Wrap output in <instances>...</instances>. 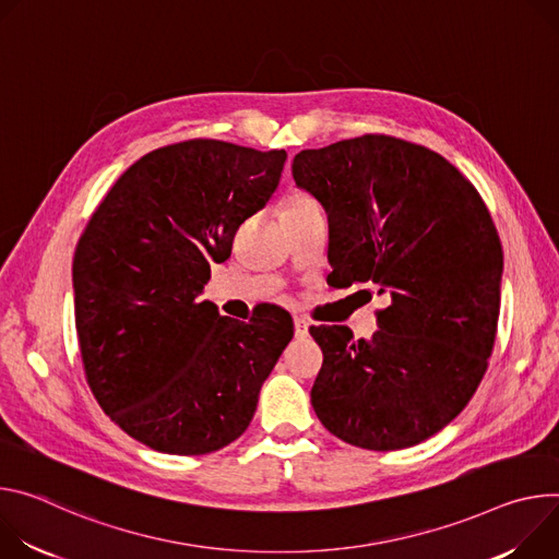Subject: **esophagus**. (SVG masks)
<instances>
[{"label":"esophagus","mask_w":559,"mask_h":559,"mask_svg":"<svg viewBox=\"0 0 559 559\" xmlns=\"http://www.w3.org/2000/svg\"><path fill=\"white\" fill-rule=\"evenodd\" d=\"M293 324H295V337L304 340L308 335V322L304 318H295Z\"/></svg>","instance_id":"34e87169"}]
</instances>
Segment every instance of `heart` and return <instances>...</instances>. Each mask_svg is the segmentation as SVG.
<instances>
[{"label":"heart","instance_id":"obj_1","mask_svg":"<svg viewBox=\"0 0 559 559\" xmlns=\"http://www.w3.org/2000/svg\"><path fill=\"white\" fill-rule=\"evenodd\" d=\"M306 204H316V202L311 198H306V195H295L288 206H306Z\"/></svg>","mask_w":559,"mask_h":559}]
</instances>
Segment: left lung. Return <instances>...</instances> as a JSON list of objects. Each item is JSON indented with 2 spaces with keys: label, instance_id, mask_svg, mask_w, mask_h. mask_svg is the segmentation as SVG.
Here are the masks:
<instances>
[{
  "label": "left lung",
  "instance_id": "8db88e82",
  "mask_svg": "<svg viewBox=\"0 0 559 559\" xmlns=\"http://www.w3.org/2000/svg\"><path fill=\"white\" fill-rule=\"evenodd\" d=\"M329 215L335 286H378L380 331L311 326L324 364L311 391L335 438L397 451L436 436L477 391L500 316L502 243L473 183L442 155L361 135L293 159Z\"/></svg>",
  "mask_w": 559,
  "mask_h": 559
}]
</instances>
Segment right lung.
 <instances>
[{
    "mask_svg": "<svg viewBox=\"0 0 559 559\" xmlns=\"http://www.w3.org/2000/svg\"><path fill=\"white\" fill-rule=\"evenodd\" d=\"M286 151L219 140L157 148L115 181L73 260L75 326L88 386L131 438L170 455H206L251 424L293 320L262 306L222 318L200 299L211 262L273 198Z\"/></svg>",
    "mask_w": 559,
    "mask_h": 559,
    "instance_id": "obj_1",
    "label": "right lung"
}]
</instances>
